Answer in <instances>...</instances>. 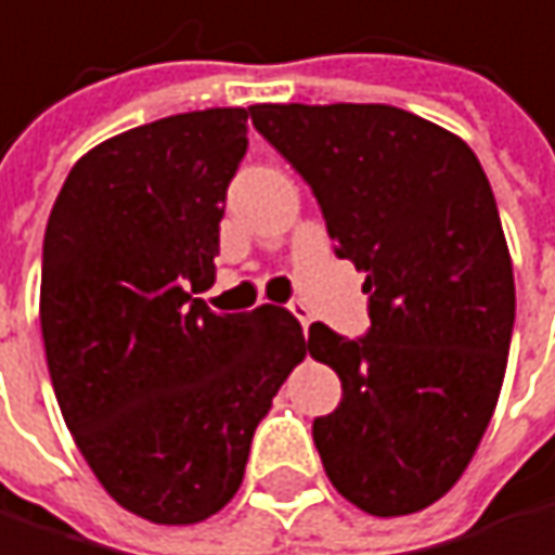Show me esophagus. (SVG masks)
Returning <instances> with one entry per match:
<instances>
[{"mask_svg": "<svg viewBox=\"0 0 555 555\" xmlns=\"http://www.w3.org/2000/svg\"><path fill=\"white\" fill-rule=\"evenodd\" d=\"M291 313L300 320V326H304V333H307V330H310V323H313V313H310V307H307V304H300V300H294V304H291Z\"/></svg>", "mask_w": 555, "mask_h": 555, "instance_id": "1", "label": "esophagus"}]
</instances>
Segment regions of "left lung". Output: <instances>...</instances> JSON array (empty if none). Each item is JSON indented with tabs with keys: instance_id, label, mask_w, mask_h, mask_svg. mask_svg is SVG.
<instances>
[{
	"instance_id": "obj_1",
	"label": "left lung",
	"mask_w": 555,
	"mask_h": 555,
	"mask_svg": "<svg viewBox=\"0 0 555 555\" xmlns=\"http://www.w3.org/2000/svg\"><path fill=\"white\" fill-rule=\"evenodd\" d=\"M258 133L313 189L336 255L366 271L370 333L310 326L343 399L313 422L333 488L373 517L444 498L494 415L514 264L474 150L389 104H255Z\"/></svg>"
}]
</instances>
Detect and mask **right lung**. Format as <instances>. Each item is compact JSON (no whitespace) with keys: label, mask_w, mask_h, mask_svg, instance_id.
<instances>
[{"label":"right lung","mask_w":555,"mask_h":555,"mask_svg":"<svg viewBox=\"0 0 555 555\" xmlns=\"http://www.w3.org/2000/svg\"><path fill=\"white\" fill-rule=\"evenodd\" d=\"M248 111L163 117L88 150L44 229L41 339L51 386L101 488L189 527L242 488L271 399L307 357L297 317L212 313L225 189Z\"/></svg>","instance_id":"right-lung-1"}]
</instances>
